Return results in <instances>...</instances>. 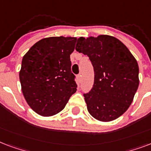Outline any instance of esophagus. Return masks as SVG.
Wrapping results in <instances>:
<instances>
[{
	"mask_svg": "<svg viewBox=\"0 0 151 151\" xmlns=\"http://www.w3.org/2000/svg\"><path fill=\"white\" fill-rule=\"evenodd\" d=\"M76 79H77V83H78V85H79L80 83H81V75L80 74L78 75V76H76Z\"/></svg>",
	"mask_w": 151,
	"mask_h": 151,
	"instance_id": "esophagus-1",
	"label": "esophagus"
}]
</instances>
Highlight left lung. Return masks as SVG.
Here are the masks:
<instances>
[{
	"mask_svg": "<svg viewBox=\"0 0 151 151\" xmlns=\"http://www.w3.org/2000/svg\"><path fill=\"white\" fill-rule=\"evenodd\" d=\"M76 50L94 67L93 87L83 94L89 113L103 122L115 120L129 108L139 86L136 60L119 39L105 35L80 37Z\"/></svg>",
	"mask_w": 151,
	"mask_h": 151,
	"instance_id": "obj_1",
	"label": "left lung"
}]
</instances>
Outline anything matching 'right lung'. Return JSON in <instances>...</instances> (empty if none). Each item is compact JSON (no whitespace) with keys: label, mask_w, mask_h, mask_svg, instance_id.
<instances>
[{"label":"right lung","mask_w":151,"mask_h":151,"mask_svg":"<svg viewBox=\"0 0 151 151\" xmlns=\"http://www.w3.org/2000/svg\"><path fill=\"white\" fill-rule=\"evenodd\" d=\"M76 41L75 37L63 36L43 38L23 56L21 88L29 106L39 115L60 113L76 91L70 60Z\"/></svg>","instance_id":"right-lung-1"}]
</instances>
